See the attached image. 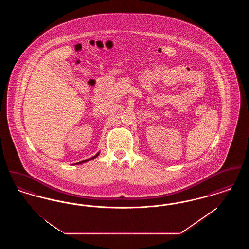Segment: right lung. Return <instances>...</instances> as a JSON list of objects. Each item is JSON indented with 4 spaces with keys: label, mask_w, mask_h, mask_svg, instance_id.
I'll return each instance as SVG.
<instances>
[{
    "label": "right lung",
    "mask_w": 249,
    "mask_h": 249,
    "mask_svg": "<svg viewBox=\"0 0 249 249\" xmlns=\"http://www.w3.org/2000/svg\"><path fill=\"white\" fill-rule=\"evenodd\" d=\"M99 154H100V152H98L97 154L95 155L94 157H92V158H90V159H88V160H83V161H80V162H77V163H74L73 165H77V164H82V163H84V162H87V161H89V160H93V159H95L96 157H98L99 156Z\"/></svg>",
    "instance_id": "right-lung-1"
}]
</instances>
